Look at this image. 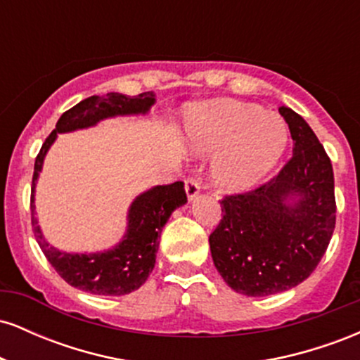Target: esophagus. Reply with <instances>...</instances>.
<instances>
[{
    "instance_id": "34e87169",
    "label": "esophagus",
    "mask_w": 360,
    "mask_h": 360,
    "mask_svg": "<svg viewBox=\"0 0 360 360\" xmlns=\"http://www.w3.org/2000/svg\"><path fill=\"white\" fill-rule=\"evenodd\" d=\"M184 189L189 200H194V198L198 196V193H200V183H198L196 177H188V179L184 181Z\"/></svg>"
}]
</instances>
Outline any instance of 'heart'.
Instances as JSON below:
<instances>
[{"label":"heart","mask_w":360,"mask_h":360,"mask_svg":"<svg viewBox=\"0 0 360 360\" xmlns=\"http://www.w3.org/2000/svg\"><path fill=\"white\" fill-rule=\"evenodd\" d=\"M188 137L198 152L214 157L213 177L226 189H247L278 164L288 143L283 118L250 103L217 100L193 111Z\"/></svg>","instance_id":"1"}]
</instances>
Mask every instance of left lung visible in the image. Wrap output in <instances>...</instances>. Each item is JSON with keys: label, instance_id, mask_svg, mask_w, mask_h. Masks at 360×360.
I'll return each mask as SVG.
<instances>
[{"label": "left lung", "instance_id": "left-lung-1", "mask_svg": "<svg viewBox=\"0 0 360 360\" xmlns=\"http://www.w3.org/2000/svg\"><path fill=\"white\" fill-rule=\"evenodd\" d=\"M295 142L278 176L221 200L223 218L210 235L214 267L233 291L269 296L309 278L335 229L330 157L296 111L279 108Z\"/></svg>", "mask_w": 360, "mask_h": 360}]
</instances>
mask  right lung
<instances>
[{
  "mask_svg": "<svg viewBox=\"0 0 360 360\" xmlns=\"http://www.w3.org/2000/svg\"><path fill=\"white\" fill-rule=\"evenodd\" d=\"M154 103L155 94L152 91L140 93L137 96L108 93L105 96L86 98L62 115L35 159L30 200L35 238L57 274L81 291L91 295L122 296L135 291L146 283L155 266V254L164 225L171 213L188 201L184 183L176 181L172 184L155 186L135 198L128 210L127 233L113 249L96 254H68L49 245L35 218V183L42 171L45 154L57 139V134L94 127L101 120L111 117L146 115Z\"/></svg>",
  "mask_w": 360,
  "mask_h": 360,
  "instance_id": "1",
  "label": "right lung"
}]
</instances>
